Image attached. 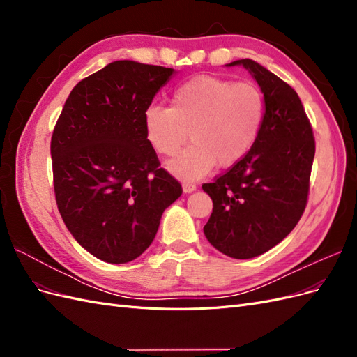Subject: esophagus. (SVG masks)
I'll return each mask as SVG.
<instances>
[{"instance_id":"obj_1","label":"esophagus","mask_w":357,"mask_h":357,"mask_svg":"<svg viewBox=\"0 0 357 357\" xmlns=\"http://www.w3.org/2000/svg\"><path fill=\"white\" fill-rule=\"evenodd\" d=\"M193 190H197V185L193 181H183V192L190 193Z\"/></svg>"}]
</instances>
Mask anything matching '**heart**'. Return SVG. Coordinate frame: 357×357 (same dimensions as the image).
<instances>
[{
  "label": "heart",
  "instance_id": "obj_1",
  "mask_svg": "<svg viewBox=\"0 0 357 357\" xmlns=\"http://www.w3.org/2000/svg\"><path fill=\"white\" fill-rule=\"evenodd\" d=\"M266 112L262 89L252 82L197 75L178 84L171 107L150 105L144 113L146 137L162 156H174L168 168L180 178L195 180L218 164L228 168L247 156L261 135Z\"/></svg>",
  "mask_w": 357,
  "mask_h": 357
}]
</instances>
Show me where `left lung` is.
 Returning <instances> with one entry per match:
<instances>
[{
  "label": "left lung",
  "instance_id": "8db88e82",
  "mask_svg": "<svg viewBox=\"0 0 357 357\" xmlns=\"http://www.w3.org/2000/svg\"><path fill=\"white\" fill-rule=\"evenodd\" d=\"M265 95L266 112L255 147L202 189L213 199L204 234L234 259H250L283 241L304 213L316 142L298 93L265 67L240 59Z\"/></svg>",
  "mask_w": 357,
  "mask_h": 357
}]
</instances>
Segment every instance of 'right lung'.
I'll list each match as a JSON object with an SVG mask.
<instances>
[{
	"mask_svg": "<svg viewBox=\"0 0 357 357\" xmlns=\"http://www.w3.org/2000/svg\"><path fill=\"white\" fill-rule=\"evenodd\" d=\"M172 68L116 61L74 86L52 134L53 188L68 231L109 264L152 244L180 181L146 137L144 113Z\"/></svg>",
	"mask_w": 357,
	"mask_h": 357,
	"instance_id": "add662e5",
	"label": "right lung"
}]
</instances>
